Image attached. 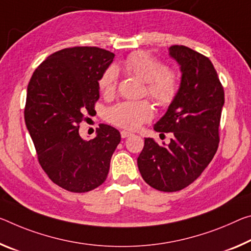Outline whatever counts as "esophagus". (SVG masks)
Returning <instances> with one entry per match:
<instances>
[{
	"label": "esophagus",
	"mask_w": 251,
	"mask_h": 251,
	"mask_svg": "<svg viewBox=\"0 0 251 251\" xmlns=\"http://www.w3.org/2000/svg\"><path fill=\"white\" fill-rule=\"evenodd\" d=\"M130 135H133V134L130 133V132H126V130H122V132H121V136H122V138H126V137L130 136Z\"/></svg>",
	"instance_id": "1"
}]
</instances>
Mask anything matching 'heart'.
<instances>
[{"instance_id": "1", "label": "heart", "mask_w": 251, "mask_h": 251, "mask_svg": "<svg viewBox=\"0 0 251 251\" xmlns=\"http://www.w3.org/2000/svg\"><path fill=\"white\" fill-rule=\"evenodd\" d=\"M124 69L145 82V93L158 105L168 106L176 99L180 89V79L176 70L166 68L153 55L136 51L123 63ZM118 83V71L114 66L107 68L99 79V89L105 96H113ZM154 110L149 100L123 101L107 110L106 117L111 124L126 129H137L153 118Z\"/></svg>"}]
</instances>
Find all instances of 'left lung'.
<instances>
[{"mask_svg":"<svg viewBox=\"0 0 251 251\" xmlns=\"http://www.w3.org/2000/svg\"><path fill=\"white\" fill-rule=\"evenodd\" d=\"M169 50L181 66V85L154 129L172 138L168 145L145 138L137 165L147 184L176 192L196 181L217 152L225 91L209 58L185 46Z\"/></svg>","mask_w":251,"mask_h":251,"instance_id":"1","label":"left lung"}]
</instances>
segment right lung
I'll return each instance as SVG.
<instances>
[{
    "mask_svg": "<svg viewBox=\"0 0 251 251\" xmlns=\"http://www.w3.org/2000/svg\"><path fill=\"white\" fill-rule=\"evenodd\" d=\"M115 54L97 47L66 48L49 55L27 85L25 119L38 161L55 184L75 193L98 188L108 176L121 142L116 128L100 124L85 141L79 124L95 111L99 85Z\"/></svg>",
    "mask_w": 251,
    "mask_h": 251,
    "instance_id": "right-lung-1",
    "label": "right lung"
}]
</instances>
